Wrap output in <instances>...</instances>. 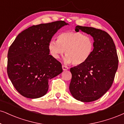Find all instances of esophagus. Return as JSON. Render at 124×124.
Instances as JSON below:
<instances>
[{"label": "esophagus", "instance_id": "1", "mask_svg": "<svg viewBox=\"0 0 124 124\" xmlns=\"http://www.w3.org/2000/svg\"><path fill=\"white\" fill-rule=\"evenodd\" d=\"M62 70H63V71H66V70H68V69H69V68H68V67L65 66V65H62Z\"/></svg>", "mask_w": 124, "mask_h": 124}]
</instances>
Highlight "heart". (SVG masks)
Masks as SVG:
<instances>
[{
    "instance_id": "b5f03b06",
    "label": "heart",
    "mask_w": 124,
    "mask_h": 124,
    "mask_svg": "<svg viewBox=\"0 0 124 124\" xmlns=\"http://www.w3.org/2000/svg\"><path fill=\"white\" fill-rule=\"evenodd\" d=\"M48 49L54 59H59L65 52V63L73 62V64L79 65L86 62L92 54L94 40L80 32H64L59 35L57 41L52 39L50 41Z\"/></svg>"
}]
</instances>
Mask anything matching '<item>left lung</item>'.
<instances>
[{"mask_svg":"<svg viewBox=\"0 0 124 124\" xmlns=\"http://www.w3.org/2000/svg\"><path fill=\"white\" fill-rule=\"evenodd\" d=\"M94 39V50L83 64L70 69L72 79L70 91L74 98L90 102L100 98L111 87L118 68V59L116 46L106 31L91 27L76 26Z\"/></svg>","mask_w":124,"mask_h":124,"instance_id":"obj_1","label":"left lung"}]
</instances>
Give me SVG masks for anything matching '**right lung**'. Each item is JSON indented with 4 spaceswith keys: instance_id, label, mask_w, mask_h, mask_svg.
<instances>
[{
    "instance_id": "obj_1",
    "label": "right lung",
    "mask_w": 124,
    "mask_h": 124,
    "mask_svg": "<svg viewBox=\"0 0 124 124\" xmlns=\"http://www.w3.org/2000/svg\"><path fill=\"white\" fill-rule=\"evenodd\" d=\"M59 21L32 26L18 35L9 48L7 74L20 94L39 98L46 94L48 82L62 72V64L49 54V43L62 26Z\"/></svg>"
}]
</instances>
